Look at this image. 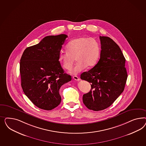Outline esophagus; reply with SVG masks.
Segmentation results:
<instances>
[{
  "instance_id": "34e87169",
  "label": "esophagus",
  "mask_w": 146,
  "mask_h": 146,
  "mask_svg": "<svg viewBox=\"0 0 146 146\" xmlns=\"http://www.w3.org/2000/svg\"><path fill=\"white\" fill-rule=\"evenodd\" d=\"M73 78L75 80V81H80V79L78 76H74L73 77Z\"/></svg>"
}]
</instances>
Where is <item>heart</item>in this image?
<instances>
[{"label":"heart","mask_w":146,"mask_h":146,"mask_svg":"<svg viewBox=\"0 0 146 146\" xmlns=\"http://www.w3.org/2000/svg\"><path fill=\"white\" fill-rule=\"evenodd\" d=\"M67 51H61L59 60L66 70H70L75 58L77 62L70 73L72 75L79 74L85 68L95 66L99 60L101 46L97 40L88 37H80L70 41L67 45Z\"/></svg>","instance_id":"obj_1"}]
</instances>
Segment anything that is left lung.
I'll use <instances>...</instances> for the list:
<instances>
[{"label":"left lung","instance_id":"obj_1","mask_svg":"<svg viewBox=\"0 0 146 146\" xmlns=\"http://www.w3.org/2000/svg\"><path fill=\"white\" fill-rule=\"evenodd\" d=\"M101 51L97 64L81 74L91 83L83 102L90 110H103L109 107L124 91L127 78L125 58L119 46L109 37L100 36Z\"/></svg>","mask_w":146,"mask_h":146}]
</instances>
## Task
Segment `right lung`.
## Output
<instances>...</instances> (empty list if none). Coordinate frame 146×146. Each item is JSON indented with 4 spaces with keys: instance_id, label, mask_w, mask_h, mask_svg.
<instances>
[{
    "instance_id": "add662e5",
    "label": "right lung",
    "mask_w": 146,
    "mask_h": 146,
    "mask_svg": "<svg viewBox=\"0 0 146 146\" xmlns=\"http://www.w3.org/2000/svg\"><path fill=\"white\" fill-rule=\"evenodd\" d=\"M65 34L45 37L38 44L25 50L20 59L21 87L25 95L40 109L51 110L58 106L62 98L59 89L70 81L59 61Z\"/></svg>"
}]
</instances>
